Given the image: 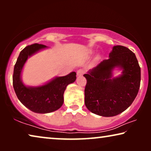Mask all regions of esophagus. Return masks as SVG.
I'll use <instances>...</instances> for the list:
<instances>
[{
    "mask_svg": "<svg viewBox=\"0 0 151 151\" xmlns=\"http://www.w3.org/2000/svg\"><path fill=\"white\" fill-rule=\"evenodd\" d=\"M84 73V69H79V70H78V71H77V75L79 76H82V75H83Z\"/></svg>",
    "mask_w": 151,
    "mask_h": 151,
    "instance_id": "obj_1",
    "label": "esophagus"
}]
</instances>
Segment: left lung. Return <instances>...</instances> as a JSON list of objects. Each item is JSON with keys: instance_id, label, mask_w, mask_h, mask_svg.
Returning <instances> with one entry per match:
<instances>
[{"instance_id": "obj_1", "label": "left lung", "mask_w": 151, "mask_h": 151, "mask_svg": "<svg viewBox=\"0 0 151 151\" xmlns=\"http://www.w3.org/2000/svg\"><path fill=\"white\" fill-rule=\"evenodd\" d=\"M115 66L123 69V75L111 79ZM84 103L88 110L104 117L115 116L129 108L139 91L141 69L135 53L127 47L117 45L104 60L88 73Z\"/></svg>"}]
</instances>
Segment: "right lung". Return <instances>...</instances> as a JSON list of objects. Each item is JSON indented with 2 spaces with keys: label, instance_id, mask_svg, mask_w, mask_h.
<instances>
[{
  "label": "right lung",
  "instance_id": "obj_1",
  "mask_svg": "<svg viewBox=\"0 0 151 151\" xmlns=\"http://www.w3.org/2000/svg\"><path fill=\"white\" fill-rule=\"evenodd\" d=\"M46 47L38 43L27 46L20 51L14 69L13 86L17 98L24 106L37 113H51L60 108L64 102L63 95L67 86L76 79V73L71 72L38 87H27L22 84L20 73L28 56Z\"/></svg>",
  "mask_w": 151,
  "mask_h": 151
}]
</instances>
